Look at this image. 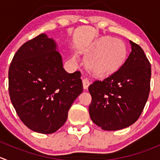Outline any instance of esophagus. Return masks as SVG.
Returning <instances> with one entry per match:
<instances>
[{"label":"esophagus","instance_id":"1","mask_svg":"<svg viewBox=\"0 0 160 160\" xmlns=\"http://www.w3.org/2000/svg\"><path fill=\"white\" fill-rule=\"evenodd\" d=\"M90 85V82L88 79H83V89L87 90L88 88Z\"/></svg>","mask_w":160,"mask_h":160}]
</instances>
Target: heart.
<instances>
[{
	"label": "heart",
	"instance_id": "1",
	"mask_svg": "<svg viewBox=\"0 0 160 160\" xmlns=\"http://www.w3.org/2000/svg\"><path fill=\"white\" fill-rule=\"evenodd\" d=\"M85 53L86 66L94 75L104 77L117 70L127 58V48L123 41L111 37H102L94 41ZM74 59L77 57L73 56Z\"/></svg>",
	"mask_w": 160,
	"mask_h": 160
}]
</instances>
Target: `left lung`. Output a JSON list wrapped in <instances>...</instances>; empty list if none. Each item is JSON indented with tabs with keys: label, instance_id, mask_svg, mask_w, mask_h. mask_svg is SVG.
<instances>
[{
	"label": "left lung",
	"instance_id": "obj_1",
	"mask_svg": "<svg viewBox=\"0 0 160 160\" xmlns=\"http://www.w3.org/2000/svg\"><path fill=\"white\" fill-rule=\"evenodd\" d=\"M131 52L117 71L88 88L90 117L105 131H118L135 123L150 91L151 65L142 48L130 41Z\"/></svg>",
	"mask_w": 160,
	"mask_h": 160
}]
</instances>
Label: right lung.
Wrapping results in <instances>:
<instances>
[{
  "label": "right lung",
  "mask_w": 160,
  "mask_h": 160,
  "mask_svg": "<svg viewBox=\"0 0 160 160\" xmlns=\"http://www.w3.org/2000/svg\"><path fill=\"white\" fill-rule=\"evenodd\" d=\"M79 71L69 73L52 38L41 33L20 47L8 71L9 94L22 123L32 131L52 134L65 123L83 92Z\"/></svg>",
  "instance_id": "obj_1"
}]
</instances>
